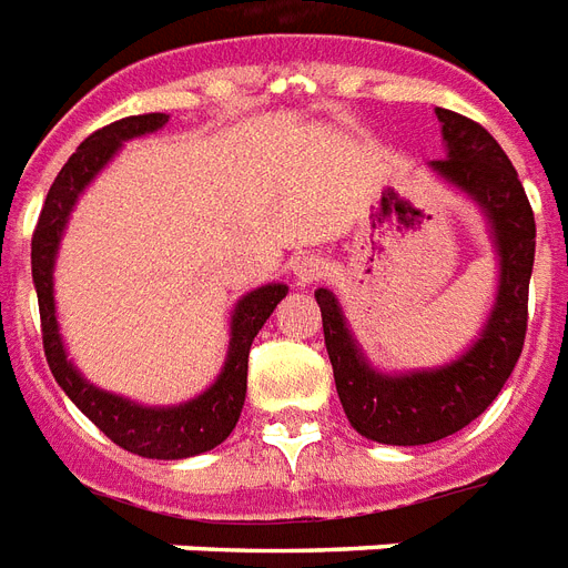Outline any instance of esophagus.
Here are the masks:
<instances>
[{
	"label": "esophagus",
	"instance_id": "obj_1",
	"mask_svg": "<svg viewBox=\"0 0 568 568\" xmlns=\"http://www.w3.org/2000/svg\"><path fill=\"white\" fill-rule=\"evenodd\" d=\"M292 274L297 280V285H312L318 283L321 276L327 274V262L315 253H303L292 262Z\"/></svg>",
	"mask_w": 568,
	"mask_h": 568
}]
</instances>
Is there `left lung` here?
Instances as JSON below:
<instances>
[{"label": "left lung", "instance_id": "left-lung-1", "mask_svg": "<svg viewBox=\"0 0 568 568\" xmlns=\"http://www.w3.org/2000/svg\"><path fill=\"white\" fill-rule=\"evenodd\" d=\"M445 159L430 171L484 209L498 250V297L466 354L430 372H374L347 329L336 294L315 292L338 400L356 433L383 445H430L471 424L513 374L528 329V285L537 223L519 173L480 123L436 109Z\"/></svg>", "mask_w": 568, "mask_h": 568}]
</instances>
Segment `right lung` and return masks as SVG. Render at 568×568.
Instances as JSON below:
<instances>
[{
  "label": "right lung",
  "instance_id": "add662e5",
  "mask_svg": "<svg viewBox=\"0 0 568 568\" xmlns=\"http://www.w3.org/2000/svg\"><path fill=\"white\" fill-rule=\"evenodd\" d=\"M164 123H168V114H138V118L109 123L84 138L79 150L67 159L49 189L47 203L40 209L38 226L31 235V276H34V292H38L43 354H47L49 372L58 379V386L64 388L67 397L120 448L150 459H182L217 448L239 424L244 395H247L250 345L258 329L265 327L276 303L285 297L288 285L267 283L241 297L232 312L230 351H226L221 374L203 395L180 406H141L88 383L67 359L55 321V297H52L58 241L79 194L111 162V155L118 153L123 141L150 135Z\"/></svg>",
  "mask_w": 568,
  "mask_h": 568
}]
</instances>
